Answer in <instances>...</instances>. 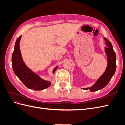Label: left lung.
I'll list each match as a JSON object with an SVG mask.
<instances>
[{
  "label": "left lung",
  "mask_w": 125,
  "mask_h": 125,
  "mask_svg": "<svg viewBox=\"0 0 125 125\" xmlns=\"http://www.w3.org/2000/svg\"><path fill=\"white\" fill-rule=\"evenodd\" d=\"M104 40L106 41L105 44L107 47L105 48V52L107 57V66L104 73L98 79L95 84L87 88L82 89L86 90H90L91 92L96 91L104 88L107 85L112 77L115 74L116 69V54L113 48L111 43L108 40L104 37Z\"/></svg>",
  "instance_id": "obj_1"
}]
</instances>
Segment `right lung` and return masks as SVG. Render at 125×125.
<instances>
[{
	"mask_svg": "<svg viewBox=\"0 0 125 125\" xmlns=\"http://www.w3.org/2000/svg\"><path fill=\"white\" fill-rule=\"evenodd\" d=\"M21 35L17 39L12 55V68L14 73L23 83L30 89L42 90L48 88L51 84L50 81L44 80L26 66L24 62L20 50V41ZM56 67L52 71L53 74L57 69Z\"/></svg>",
	"mask_w": 125,
	"mask_h": 125,
	"instance_id": "1",
	"label": "right lung"
}]
</instances>
